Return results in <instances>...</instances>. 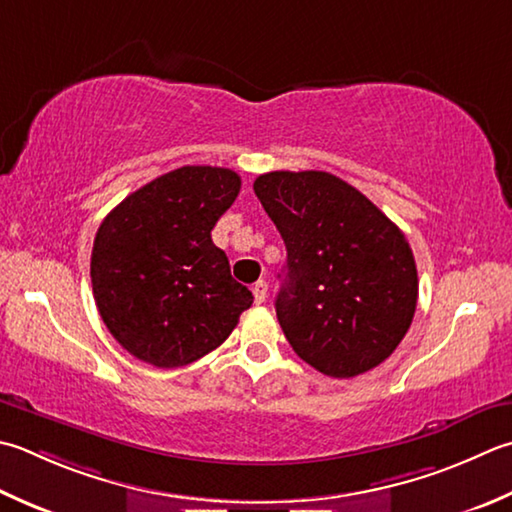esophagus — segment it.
Masks as SVG:
<instances>
[{"mask_svg":"<svg viewBox=\"0 0 512 512\" xmlns=\"http://www.w3.org/2000/svg\"><path fill=\"white\" fill-rule=\"evenodd\" d=\"M253 295H255V304H264L266 297H268V284L264 279H259V282L253 286Z\"/></svg>","mask_w":512,"mask_h":512,"instance_id":"1","label":"esophagus"}]
</instances>
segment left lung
Listing matches in <instances>:
<instances>
[{
	"instance_id": "8db88e82",
	"label": "left lung",
	"mask_w": 512,
	"mask_h": 512,
	"mask_svg": "<svg viewBox=\"0 0 512 512\" xmlns=\"http://www.w3.org/2000/svg\"><path fill=\"white\" fill-rule=\"evenodd\" d=\"M253 188L286 244L275 310L288 344L337 379L382 364L417 306V266L402 230L324 170H275Z\"/></svg>"
}]
</instances>
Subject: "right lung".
<instances>
[{"instance_id":"add662e5","label":"right lung","mask_w":512,"mask_h":512,"mask_svg":"<svg viewBox=\"0 0 512 512\" xmlns=\"http://www.w3.org/2000/svg\"><path fill=\"white\" fill-rule=\"evenodd\" d=\"M239 188L230 168L182 166L106 215L90 282L106 328L130 355L157 368L193 364L224 344L253 304L210 237Z\"/></svg>"}]
</instances>
